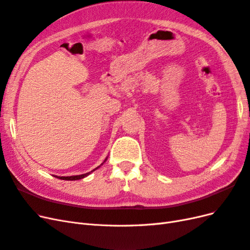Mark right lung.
I'll return each instance as SVG.
<instances>
[{
    "label": "right lung",
    "mask_w": 250,
    "mask_h": 250,
    "mask_svg": "<svg viewBox=\"0 0 250 250\" xmlns=\"http://www.w3.org/2000/svg\"><path fill=\"white\" fill-rule=\"evenodd\" d=\"M96 169H98V168H96ZM96 169H94L93 171H95ZM93 171H90V172H93ZM90 172H88V173H85V174H82V175H76V176H55V177H57V178H59V179H63V180H77V179H81V178H84V177H86L88 174L90 173Z\"/></svg>",
    "instance_id": "obj_1"
}]
</instances>
